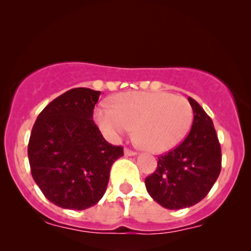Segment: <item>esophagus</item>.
Returning <instances> with one entry per match:
<instances>
[{
    "instance_id": "esophagus-1",
    "label": "esophagus",
    "mask_w": 251,
    "mask_h": 251,
    "mask_svg": "<svg viewBox=\"0 0 251 251\" xmlns=\"http://www.w3.org/2000/svg\"><path fill=\"white\" fill-rule=\"evenodd\" d=\"M125 154H126V156H136V152H135V151L130 150V149H128V148H126Z\"/></svg>"
}]
</instances>
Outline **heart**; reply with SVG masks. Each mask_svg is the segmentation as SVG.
<instances>
[{
    "label": "heart",
    "mask_w": 251,
    "mask_h": 251,
    "mask_svg": "<svg viewBox=\"0 0 251 251\" xmlns=\"http://www.w3.org/2000/svg\"><path fill=\"white\" fill-rule=\"evenodd\" d=\"M99 104L94 120L104 137L117 142L132 129L144 148L164 152L175 148L190 129L193 110L184 97L166 92H126Z\"/></svg>",
    "instance_id": "b5f03b06"
}]
</instances>
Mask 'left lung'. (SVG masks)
I'll use <instances>...</instances> for the list:
<instances>
[{"instance_id": "obj_1", "label": "left lung", "mask_w": 251, "mask_h": 251, "mask_svg": "<svg viewBox=\"0 0 251 251\" xmlns=\"http://www.w3.org/2000/svg\"><path fill=\"white\" fill-rule=\"evenodd\" d=\"M194 119L184 142L158 157L157 169L145 178L148 193L168 209L191 207L205 198L221 171V147L214 125L194 99Z\"/></svg>"}]
</instances>
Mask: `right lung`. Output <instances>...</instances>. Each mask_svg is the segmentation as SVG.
Returning a JSON list of instances; mask_svg holds the SVG:
<instances>
[{"label": "right lung", "mask_w": 251, "mask_h": 251, "mask_svg": "<svg viewBox=\"0 0 251 251\" xmlns=\"http://www.w3.org/2000/svg\"><path fill=\"white\" fill-rule=\"evenodd\" d=\"M101 92L73 88L54 99L37 117L27 145L31 175L55 206L82 209L97 205L123 148L104 140L93 121Z\"/></svg>", "instance_id": "1"}]
</instances>
